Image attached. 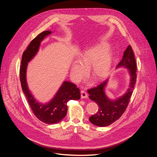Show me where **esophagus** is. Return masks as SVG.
Masks as SVG:
<instances>
[{
    "label": "esophagus",
    "mask_w": 157,
    "mask_h": 157,
    "mask_svg": "<svg viewBox=\"0 0 157 157\" xmlns=\"http://www.w3.org/2000/svg\"><path fill=\"white\" fill-rule=\"evenodd\" d=\"M81 97L82 99H85L87 98V95L86 93L84 91H81Z\"/></svg>",
    "instance_id": "obj_1"
}]
</instances>
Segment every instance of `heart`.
<instances>
[{"label": "heart", "instance_id": "obj_1", "mask_svg": "<svg viewBox=\"0 0 157 157\" xmlns=\"http://www.w3.org/2000/svg\"><path fill=\"white\" fill-rule=\"evenodd\" d=\"M113 58L110 50L106 49V44L101 43L86 48L81 54L79 60L73 61L71 74L76 81L81 79L89 68V73L95 81L106 78L111 69Z\"/></svg>", "mask_w": 157, "mask_h": 157}]
</instances>
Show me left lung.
<instances>
[{
    "label": "left lung",
    "mask_w": 157,
    "mask_h": 157,
    "mask_svg": "<svg viewBox=\"0 0 157 157\" xmlns=\"http://www.w3.org/2000/svg\"><path fill=\"white\" fill-rule=\"evenodd\" d=\"M121 67L127 68L130 75L128 87L124 94L116 99H111L107 96L105 91L109 78L99 86L87 90L89 99L99 106L97 113L89 117L90 122L96 126L105 127L114 123L122 116L128 104L137 78L136 62L130 45L124 52L122 59L116 68Z\"/></svg>",
    "instance_id": "obj_1"
}]
</instances>
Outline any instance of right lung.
<instances>
[{
	"label": "right lung",
	"mask_w": 157,
	"mask_h": 157,
	"mask_svg": "<svg viewBox=\"0 0 157 157\" xmlns=\"http://www.w3.org/2000/svg\"><path fill=\"white\" fill-rule=\"evenodd\" d=\"M50 30L44 31L35 38L24 52L20 69V82L22 90L35 116L41 122L47 124L59 122L66 115L68 110L67 103L70 100L81 98L80 89L73 83L64 81L53 98L48 102L42 103L37 101L32 94L27 81L28 63L37 54L41 42L50 35Z\"/></svg>",
	"instance_id": "1"
}]
</instances>
